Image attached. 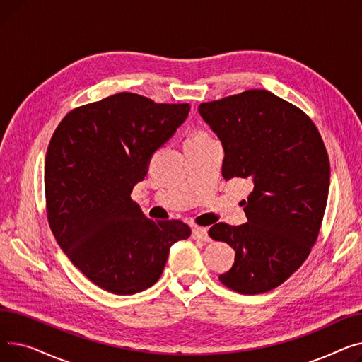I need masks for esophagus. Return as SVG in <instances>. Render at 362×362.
<instances>
[{
  "label": "esophagus",
  "mask_w": 362,
  "mask_h": 362,
  "mask_svg": "<svg viewBox=\"0 0 362 362\" xmlns=\"http://www.w3.org/2000/svg\"><path fill=\"white\" fill-rule=\"evenodd\" d=\"M192 238L204 240V242H210L211 240V238L208 236V230L205 229V227H198V226L192 229Z\"/></svg>",
  "instance_id": "obj_1"
}]
</instances>
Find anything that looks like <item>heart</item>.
I'll return each mask as SVG.
<instances>
[{"label":"heart","instance_id":"1","mask_svg":"<svg viewBox=\"0 0 362 362\" xmlns=\"http://www.w3.org/2000/svg\"><path fill=\"white\" fill-rule=\"evenodd\" d=\"M199 138H208L205 133H202V132H199V133H194V135L189 138V139H199Z\"/></svg>","mask_w":362,"mask_h":362}]
</instances>
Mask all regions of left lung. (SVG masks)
<instances>
[{"label": "left lung", "mask_w": 362, "mask_h": 362, "mask_svg": "<svg viewBox=\"0 0 362 362\" xmlns=\"http://www.w3.org/2000/svg\"><path fill=\"white\" fill-rule=\"evenodd\" d=\"M198 111L223 144V177L254 183L243 201L248 223L208 232L236 251L218 279L242 295L265 293L300 267L318 238L330 185L325 142L305 112L265 89L202 103Z\"/></svg>", "instance_id": "left-lung-1"}]
</instances>
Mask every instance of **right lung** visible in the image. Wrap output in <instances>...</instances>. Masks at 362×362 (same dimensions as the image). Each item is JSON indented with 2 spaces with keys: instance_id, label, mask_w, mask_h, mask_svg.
<instances>
[{
  "instance_id": "right-lung-1",
  "label": "right lung",
  "mask_w": 362,
  "mask_h": 362,
  "mask_svg": "<svg viewBox=\"0 0 362 362\" xmlns=\"http://www.w3.org/2000/svg\"><path fill=\"white\" fill-rule=\"evenodd\" d=\"M189 110V104H157L122 92L70 111L49 141V227L74 267L110 293L151 288L170 246L191 236L180 220H149L130 198L152 154L175 135Z\"/></svg>"
}]
</instances>
